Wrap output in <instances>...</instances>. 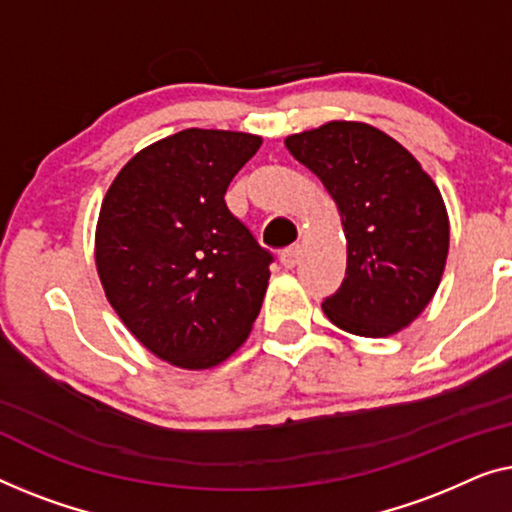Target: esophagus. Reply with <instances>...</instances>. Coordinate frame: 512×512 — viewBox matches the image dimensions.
I'll use <instances>...</instances> for the list:
<instances>
[{"label":"esophagus","instance_id":"obj_1","mask_svg":"<svg viewBox=\"0 0 512 512\" xmlns=\"http://www.w3.org/2000/svg\"><path fill=\"white\" fill-rule=\"evenodd\" d=\"M299 257H301V248L290 246V248H285L283 253H280V262H283L285 269H294V266H297V262H299Z\"/></svg>","mask_w":512,"mask_h":512}]
</instances>
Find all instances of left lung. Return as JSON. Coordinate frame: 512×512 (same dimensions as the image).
<instances>
[{"label": "left lung", "instance_id": "1", "mask_svg": "<svg viewBox=\"0 0 512 512\" xmlns=\"http://www.w3.org/2000/svg\"><path fill=\"white\" fill-rule=\"evenodd\" d=\"M285 146L325 183L341 211L348 266L325 315L380 338L410 325L441 283L450 246L441 192L406 148L364 122H327Z\"/></svg>", "mask_w": 512, "mask_h": 512}]
</instances>
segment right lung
I'll return each mask as SVG.
<instances>
[{
    "mask_svg": "<svg viewBox=\"0 0 512 512\" xmlns=\"http://www.w3.org/2000/svg\"><path fill=\"white\" fill-rule=\"evenodd\" d=\"M262 139L183 129L141 150L106 192L97 271L125 327L160 359L208 369L246 341L276 257L225 192Z\"/></svg>",
    "mask_w": 512,
    "mask_h": 512,
    "instance_id": "obj_1",
    "label": "right lung"
}]
</instances>
